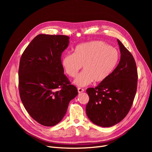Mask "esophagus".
Returning a JSON list of instances; mask_svg holds the SVG:
<instances>
[{
  "instance_id": "esophagus-1",
  "label": "esophagus",
  "mask_w": 152,
  "mask_h": 152,
  "mask_svg": "<svg viewBox=\"0 0 152 152\" xmlns=\"http://www.w3.org/2000/svg\"><path fill=\"white\" fill-rule=\"evenodd\" d=\"M77 91H78L79 94H80V93L83 92L84 91V89H82V88H80V87H79V88H77Z\"/></svg>"
}]
</instances>
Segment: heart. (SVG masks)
I'll return each mask as SVG.
<instances>
[{
    "label": "heart",
    "instance_id": "heart-1",
    "mask_svg": "<svg viewBox=\"0 0 152 152\" xmlns=\"http://www.w3.org/2000/svg\"><path fill=\"white\" fill-rule=\"evenodd\" d=\"M119 53L107 43L91 41L77 45L73 53L64 55L61 65L65 73L75 77L83 66L84 71L75 80L76 85L84 87L92 83L105 81L117 66Z\"/></svg>",
    "mask_w": 152,
    "mask_h": 152
}]
</instances>
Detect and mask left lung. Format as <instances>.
Instances as JSON below:
<instances>
[{
  "label": "left lung",
  "instance_id": "1",
  "mask_svg": "<svg viewBox=\"0 0 152 152\" xmlns=\"http://www.w3.org/2000/svg\"><path fill=\"white\" fill-rule=\"evenodd\" d=\"M121 58L113 73L95 88L86 92L89 100L86 114L94 124L110 127L122 121L129 113L137 91V70L131 52L117 39Z\"/></svg>",
  "mask_w": 152,
  "mask_h": 152
}]
</instances>
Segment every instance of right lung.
<instances>
[{"label":"right lung","mask_w":152,"mask_h":152,"mask_svg":"<svg viewBox=\"0 0 152 152\" xmlns=\"http://www.w3.org/2000/svg\"><path fill=\"white\" fill-rule=\"evenodd\" d=\"M65 35L39 34L23 52L18 70L23 104L35 121L45 126L58 124L69 103L77 95L76 87L64 75L61 56L69 44Z\"/></svg>","instance_id":"1"}]
</instances>
